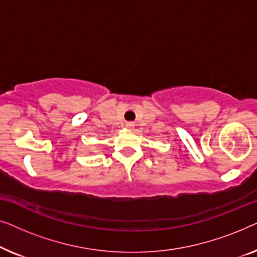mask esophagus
<instances>
[{
  "label": "esophagus",
  "instance_id": "esophagus-1",
  "mask_svg": "<svg viewBox=\"0 0 257 257\" xmlns=\"http://www.w3.org/2000/svg\"><path fill=\"white\" fill-rule=\"evenodd\" d=\"M133 126H135V125H133V122H127V124H126V127L130 128V130H132Z\"/></svg>",
  "mask_w": 257,
  "mask_h": 257
}]
</instances>
